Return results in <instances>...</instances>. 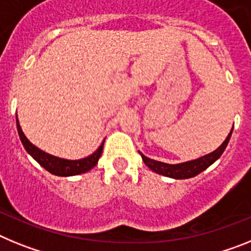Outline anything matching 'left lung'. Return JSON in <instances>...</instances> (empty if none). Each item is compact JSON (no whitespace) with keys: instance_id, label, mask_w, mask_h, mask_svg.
Returning <instances> with one entry per match:
<instances>
[{"instance_id":"1","label":"left lung","mask_w":251,"mask_h":251,"mask_svg":"<svg viewBox=\"0 0 251 251\" xmlns=\"http://www.w3.org/2000/svg\"><path fill=\"white\" fill-rule=\"evenodd\" d=\"M232 129H234V127L231 128V130H230V133L227 134V137H226V139L223 142V145L220 147L216 148L214 152L205 154V156L200 157V158L192 159V161L176 163V165H170V163H165V162H159L156 161V159L148 158L142 152H139V154L142 156V159L145 162V165L148 168H151L153 172H156V174L166 177H171V178L175 179L191 178V177H195L199 174H201L202 171L210 167L215 161L220 158V156L224 153V151H225L226 146L229 143L230 138H231Z\"/></svg>"}]
</instances>
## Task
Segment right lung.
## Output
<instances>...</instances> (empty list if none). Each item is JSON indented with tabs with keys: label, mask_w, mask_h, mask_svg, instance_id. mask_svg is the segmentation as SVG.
Returning a JSON list of instances; mask_svg holds the SVG:
<instances>
[{
	"label": "right lung",
	"mask_w": 251,
	"mask_h": 251,
	"mask_svg": "<svg viewBox=\"0 0 251 251\" xmlns=\"http://www.w3.org/2000/svg\"><path fill=\"white\" fill-rule=\"evenodd\" d=\"M16 126H17V132H19L20 139L22 142V146L25 147L26 152L30 154L35 161L39 163L40 166H43L46 171H49L50 174L55 175V176H61V177H68V176H75V175L85 174L88 171L92 170L97 163H98L99 158L103 152V146H104V139L103 143L99 146V148L92 153L90 156L85 157V158L80 159H65L60 158V157L52 156L49 153L44 152L36 146H34L26 138V136L22 132L21 127H20L19 118L16 115Z\"/></svg>",
	"instance_id": "right-lung-1"
}]
</instances>
